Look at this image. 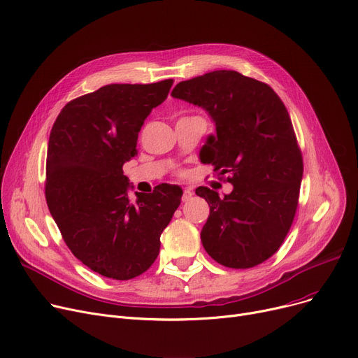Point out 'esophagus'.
<instances>
[{
  "label": "esophagus",
  "mask_w": 358,
  "mask_h": 358,
  "mask_svg": "<svg viewBox=\"0 0 358 358\" xmlns=\"http://www.w3.org/2000/svg\"><path fill=\"white\" fill-rule=\"evenodd\" d=\"M193 196V192H192V189H184L182 190V201H187V200H189L190 197Z\"/></svg>",
  "instance_id": "esophagus-1"
}]
</instances>
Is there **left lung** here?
<instances>
[{"label":"left lung","mask_w":358,"mask_h":358,"mask_svg":"<svg viewBox=\"0 0 358 358\" xmlns=\"http://www.w3.org/2000/svg\"><path fill=\"white\" fill-rule=\"evenodd\" d=\"M171 94L209 111L216 136L201 149L203 161L234 184L223 199L208 187L196 190L210 204L200 234L204 250L229 268L261 264L290 231L303 177L286 106L268 84L224 69L181 81Z\"/></svg>","instance_id":"8db88e82"}]
</instances>
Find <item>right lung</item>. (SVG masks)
<instances>
[{
    "mask_svg": "<svg viewBox=\"0 0 358 358\" xmlns=\"http://www.w3.org/2000/svg\"><path fill=\"white\" fill-rule=\"evenodd\" d=\"M174 80L110 84L71 100L50 130L45 196L71 252L115 280L145 273L181 203L177 185L127 194L123 164L136 155L139 130Z\"/></svg>",
    "mask_w": 358,
    "mask_h": 358,
    "instance_id": "1",
    "label": "right lung"
}]
</instances>
